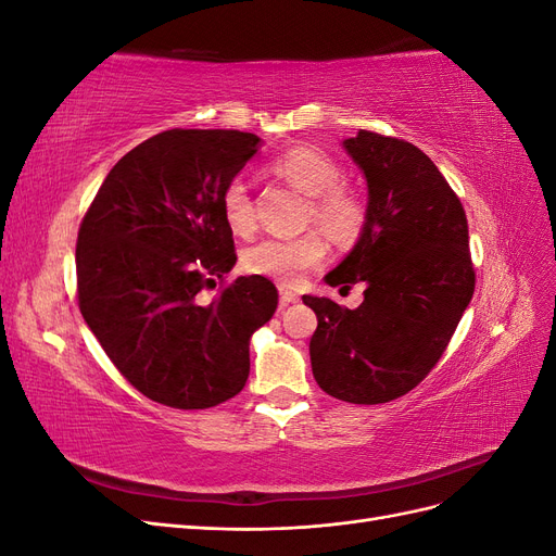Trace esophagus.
<instances>
[{
  "instance_id": "esophagus-1",
  "label": "esophagus",
  "mask_w": 556,
  "mask_h": 556,
  "mask_svg": "<svg viewBox=\"0 0 556 556\" xmlns=\"http://www.w3.org/2000/svg\"><path fill=\"white\" fill-rule=\"evenodd\" d=\"M278 292H280V306H282V308H285V306H290V304H294V301L299 299V296H296V292H292L290 288H285V285H280Z\"/></svg>"
}]
</instances>
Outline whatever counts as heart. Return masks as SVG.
Segmentation results:
<instances>
[{"mask_svg":"<svg viewBox=\"0 0 556 556\" xmlns=\"http://www.w3.org/2000/svg\"><path fill=\"white\" fill-rule=\"evenodd\" d=\"M271 172L296 190L308 194L306 220L323 227L336 243H352L366 223L364 201L341 188L343 172L327 153L317 148H292L271 162ZM220 211L233 233H248L255 227V211L248 182L233 178L223 197ZM327 255V243L315 231L299 233L292 239H262L243 250L241 266L248 274L271 278L282 285H294L308 268L317 266Z\"/></svg>","mask_w":556,"mask_h":556,"instance_id":"b5f03b06","label":"heart"}]
</instances>
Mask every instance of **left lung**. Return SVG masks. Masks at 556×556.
Returning <instances> with one entry per match:
<instances>
[{"mask_svg": "<svg viewBox=\"0 0 556 556\" xmlns=\"http://www.w3.org/2000/svg\"><path fill=\"white\" fill-rule=\"evenodd\" d=\"M343 148L366 178V223L325 282L366 290L352 311L304 294L317 315L311 366L327 394L371 406L427 378L470 304L476 271L462 201L422 150L366 129Z\"/></svg>", "mask_w": 556, "mask_h": 556, "instance_id": "obj_1", "label": "left lung"}]
</instances>
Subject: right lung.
<instances>
[{"mask_svg": "<svg viewBox=\"0 0 556 556\" xmlns=\"http://www.w3.org/2000/svg\"><path fill=\"white\" fill-rule=\"evenodd\" d=\"M262 139L237 129H169L117 162L83 217L78 306L109 359L137 390L180 410L237 396L250 339L274 317L278 290L239 276L220 197Z\"/></svg>", "mask_w": 556, "mask_h": 556, "instance_id": "obj_1", "label": "right lung"}]
</instances>
